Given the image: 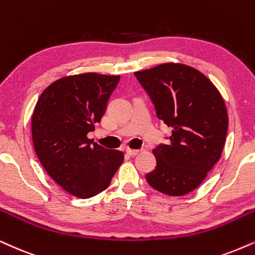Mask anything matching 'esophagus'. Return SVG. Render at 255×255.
Segmentation results:
<instances>
[{"instance_id":"esophagus-1","label":"esophagus","mask_w":255,"mask_h":255,"mask_svg":"<svg viewBox=\"0 0 255 255\" xmlns=\"http://www.w3.org/2000/svg\"><path fill=\"white\" fill-rule=\"evenodd\" d=\"M140 151H141V149H130V148H127V149H126V153H127L128 155H130V156L137 155Z\"/></svg>"}]
</instances>
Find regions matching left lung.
<instances>
[{"label":"left lung","mask_w":255,"mask_h":255,"mask_svg":"<svg viewBox=\"0 0 255 255\" xmlns=\"http://www.w3.org/2000/svg\"><path fill=\"white\" fill-rule=\"evenodd\" d=\"M134 75L159 120L172 129L170 142L153 149L156 167L147 182L163 194H188L221 156L228 129L224 99L207 76L182 63H162Z\"/></svg>","instance_id":"8db88e82"}]
</instances>
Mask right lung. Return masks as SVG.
Instances as JSON below:
<instances>
[{
	"label": "right lung",
	"mask_w": 255,
	"mask_h": 255,
	"mask_svg": "<svg viewBox=\"0 0 255 255\" xmlns=\"http://www.w3.org/2000/svg\"><path fill=\"white\" fill-rule=\"evenodd\" d=\"M119 75L83 73L56 80L42 92L31 117L41 165L69 194L92 198L109 186L124 153L92 143L87 134L104 117Z\"/></svg>",
	"instance_id": "add662e5"
}]
</instances>
